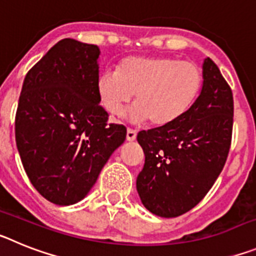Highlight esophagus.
<instances>
[{"mask_svg": "<svg viewBox=\"0 0 256 256\" xmlns=\"http://www.w3.org/2000/svg\"><path fill=\"white\" fill-rule=\"evenodd\" d=\"M136 136H137V132L134 130H130V128L126 130V140L128 141H134Z\"/></svg>", "mask_w": 256, "mask_h": 256, "instance_id": "obj_1", "label": "esophagus"}]
</instances>
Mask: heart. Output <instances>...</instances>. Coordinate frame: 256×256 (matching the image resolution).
Returning <instances> with one entry per match:
<instances>
[{
  "mask_svg": "<svg viewBox=\"0 0 256 256\" xmlns=\"http://www.w3.org/2000/svg\"><path fill=\"white\" fill-rule=\"evenodd\" d=\"M202 83L200 68L192 61L166 56L126 58L116 72L106 70L96 82L97 96L106 112L118 116L136 94L130 118L164 126L178 120L195 102Z\"/></svg>",
  "mask_w": 256,
  "mask_h": 256,
  "instance_id": "b5f03b06",
  "label": "heart"
}]
</instances>
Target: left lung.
<instances>
[{
    "instance_id": "left-lung-1",
    "label": "left lung",
    "mask_w": 256,
    "mask_h": 256,
    "mask_svg": "<svg viewBox=\"0 0 256 256\" xmlns=\"http://www.w3.org/2000/svg\"><path fill=\"white\" fill-rule=\"evenodd\" d=\"M198 97L174 123L141 130L144 152L137 191L155 216L174 218L200 202L214 184L230 152L234 94L210 58L202 65Z\"/></svg>"
}]
</instances>
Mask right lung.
Returning <instances> with one entry per match:
<instances>
[{
	"instance_id": "1",
	"label": "right lung",
	"mask_w": 256,
	"mask_h": 256,
	"mask_svg": "<svg viewBox=\"0 0 256 256\" xmlns=\"http://www.w3.org/2000/svg\"><path fill=\"white\" fill-rule=\"evenodd\" d=\"M100 48L65 38L26 73L15 116L22 166L56 205L86 198L126 128L108 123L96 82Z\"/></svg>"
}]
</instances>
